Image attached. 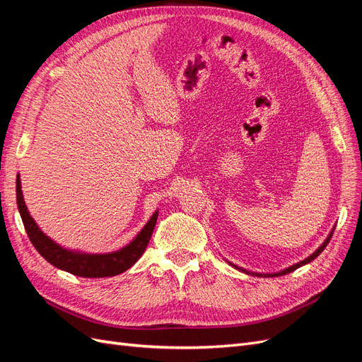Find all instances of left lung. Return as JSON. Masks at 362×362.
<instances>
[{
  "instance_id": "8db88e82",
  "label": "left lung",
  "mask_w": 362,
  "mask_h": 362,
  "mask_svg": "<svg viewBox=\"0 0 362 362\" xmlns=\"http://www.w3.org/2000/svg\"><path fill=\"white\" fill-rule=\"evenodd\" d=\"M334 229L335 228H332V231H331V234L327 235V238L323 242V245L317 249L313 255H310L308 258H305L303 261H300V262H298V264H294V266H291V267H288V269H286V270H282V272H278V273H267V275H262V273H252V272H247V270H245V269H242V267H237L235 264H233V262H229V264H231L233 267H235V269H238V270H242V272H245V273H252V275L254 276H282V275H287V273H291V272H294L296 269H299V267H302V266H305V264H308V262H311L313 259H315L317 257H319L322 252H323V249L327 246V243L331 242V237H332V234H334Z\"/></svg>"
}]
</instances>
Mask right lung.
I'll use <instances>...</instances> for the list:
<instances>
[{
    "mask_svg": "<svg viewBox=\"0 0 362 362\" xmlns=\"http://www.w3.org/2000/svg\"><path fill=\"white\" fill-rule=\"evenodd\" d=\"M16 202L21 217H23L24 228L33 246L36 247L39 254L45 258L54 267L69 272L72 275L83 278H107L115 276L128 270L131 266L136 264V261L144 255V252L149 243L151 235L154 233L157 223L158 211L152 214L149 222L145 228L137 234V237L128 246L120 250L112 252V254H81V252L68 250L57 243H54L49 237L40 231V228L33 221L30 216L23 190H21V178H16Z\"/></svg>",
    "mask_w": 362,
    "mask_h": 362,
    "instance_id": "obj_1",
    "label": "right lung"
}]
</instances>
